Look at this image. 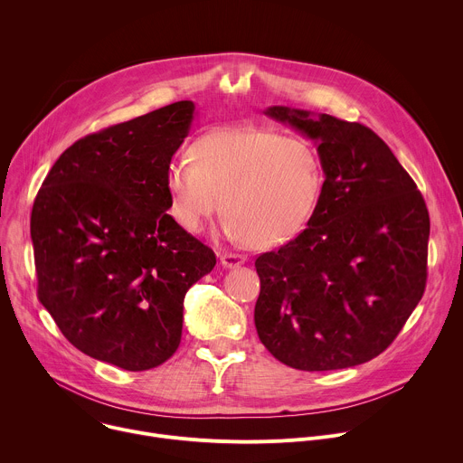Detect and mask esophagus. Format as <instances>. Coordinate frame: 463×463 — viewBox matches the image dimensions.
I'll list each match as a JSON object with an SVG mask.
<instances>
[{"label": "esophagus", "instance_id": "1", "mask_svg": "<svg viewBox=\"0 0 463 463\" xmlns=\"http://www.w3.org/2000/svg\"><path fill=\"white\" fill-rule=\"evenodd\" d=\"M220 261L223 268H238L247 261L245 254H234V252H223L220 254Z\"/></svg>", "mask_w": 463, "mask_h": 463}]
</instances>
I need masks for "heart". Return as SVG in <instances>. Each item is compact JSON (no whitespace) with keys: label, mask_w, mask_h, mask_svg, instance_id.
<instances>
[{"label":"heart","mask_w":463,"mask_h":463,"mask_svg":"<svg viewBox=\"0 0 463 463\" xmlns=\"http://www.w3.org/2000/svg\"><path fill=\"white\" fill-rule=\"evenodd\" d=\"M170 214L188 232H202L222 213L238 243L273 247L289 241L313 218L322 192L315 152L266 129L229 128L197 139L190 157L166 170Z\"/></svg>","instance_id":"obj_1"}]
</instances>
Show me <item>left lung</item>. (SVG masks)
I'll return each instance as SVG.
<instances>
[{"mask_svg": "<svg viewBox=\"0 0 463 463\" xmlns=\"http://www.w3.org/2000/svg\"><path fill=\"white\" fill-rule=\"evenodd\" d=\"M315 141L324 183L307 227L254 268V324L280 363L341 370L383 354L423 297L430 220L386 143L359 122L271 106Z\"/></svg>", "mask_w": 463, "mask_h": 463, "instance_id": "8db88e82", "label": "left lung"}]
</instances>
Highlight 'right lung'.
<instances>
[{
	"label": "right lung",
	"mask_w": 463,
	"mask_h": 463,
	"mask_svg": "<svg viewBox=\"0 0 463 463\" xmlns=\"http://www.w3.org/2000/svg\"><path fill=\"white\" fill-rule=\"evenodd\" d=\"M194 109L179 100L79 139L33 205L38 300L75 348L122 370L175 354L184 295L216 266L166 213V170Z\"/></svg>",
	"instance_id": "right-lung-1"
}]
</instances>
